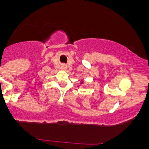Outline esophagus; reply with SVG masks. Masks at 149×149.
<instances>
[{
    "label": "esophagus",
    "mask_w": 149,
    "mask_h": 149,
    "mask_svg": "<svg viewBox=\"0 0 149 149\" xmlns=\"http://www.w3.org/2000/svg\"><path fill=\"white\" fill-rule=\"evenodd\" d=\"M66 68H67V66H66L65 65H61V68L63 69V70H65V69H66Z\"/></svg>",
    "instance_id": "esophagus-1"
}]
</instances>
